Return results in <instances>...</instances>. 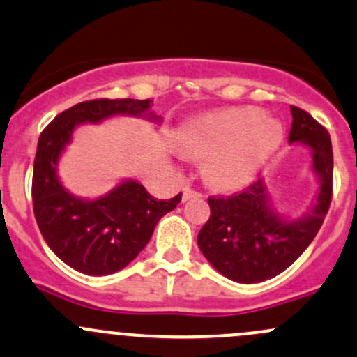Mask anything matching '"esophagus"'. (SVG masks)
Returning a JSON list of instances; mask_svg holds the SVG:
<instances>
[{
  "mask_svg": "<svg viewBox=\"0 0 357 357\" xmlns=\"http://www.w3.org/2000/svg\"><path fill=\"white\" fill-rule=\"evenodd\" d=\"M197 197H202V193L197 190H193L191 186H185V190H183V199H190V198H197Z\"/></svg>",
  "mask_w": 357,
  "mask_h": 357,
  "instance_id": "1",
  "label": "esophagus"
}]
</instances>
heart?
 I'll list each match as a JSON object with an SVG mask.
<instances>
[{"label":"heart","mask_w":357,"mask_h":357,"mask_svg":"<svg viewBox=\"0 0 357 357\" xmlns=\"http://www.w3.org/2000/svg\"><path fill=\"white\" fill-rule=\"evenodd\" d=\"M281 127L254 108H230L198 116L186 127L183 151L208 155L205 174L213 186L237 188L248 183L280 146Z\"/></svg>","instance_id":"1"}]
</instances>
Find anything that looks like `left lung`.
Segmentation results:
<instances>
[{"label": "left lung", "instance_id": "1", "mask_svg": "<svg viewBox=\"0 0 357 357\" xmlns=\"http://www.w3.org/2000/svg\"><path fill=\"white\" fill-rule=\"evenodd\" d=\"M289 142L312 149L320 191L313 208L284 220L269 206L264 179L232 197H210V218L198 234V248L208 262L237 283H261L289 268L310 245L322 227L334 190L331 135L310 113L291 107Z\"/></svg>", "mask_w": 357, "mask_h": 357}]
</instances>
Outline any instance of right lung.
<instances>
[{
	"label": "right lung",
	"mask_w": 357,
	"mask_h": 357,
	"mask_svg": "<svg viewBox=\"0 0 357 357\" xmlns=\"http://www.w3.org/2000/svg\"><path fill=\"white\" fill-rule=\"evenodd\" d=\"M152 100H89L59 113L40 134L33 160V213L47 245L61 261L89 276L113 274L139 256L167 211L181 202V193L158 199L137 181H125L107 197L81 199L57 178V160L76 125L113 115L154 119Z\"/></svg>",
	"instance_id": "1"
}]
</instances>
